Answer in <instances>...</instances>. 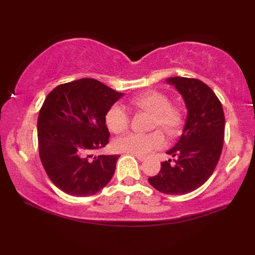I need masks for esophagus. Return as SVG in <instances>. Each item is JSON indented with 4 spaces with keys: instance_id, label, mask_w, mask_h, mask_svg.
I'll return each mask as SVG.
<instances>
[{
    "instance_id": "obj_1",
    "label": "esophagus",
    "mask_w": 255,
    "mask_h": 255,
    "mask_svg": "<svg viewBox=\"0 0 255 255\" xmlns=\"http://www.w3.org/2000/svg\"><path fill=\"white\" fill-rule=\"evenodd\" d=\"M132 155L138 159V161H140V162L145 161V158H146V157L144 156V155H137V154H132Z\"/></svg>"
}]
</instances>
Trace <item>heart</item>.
Here are the masks:
<instances>
[{
	"label": "heart",
	"instance_id": "heart-1",
	"mask_svg": "<svg viewBox=\"0 0 255 255\" xmlns=\"http://www.w3.org/2000/svg\"><path fill=\"white\" fill-rule=\"evenodd\" d=\"M130 103L132 107L152 114V128L159 127L169 137L180 135L184 124V112L180 106L172 105L170 99L161 91L149 90L133 97ZM106 125L109 130L122 133L127 130L129 117L122 106L114 105L106 114ZM165 145V138L161 131L149 133H128L116 140V147L122 152L145 155L152 150L162 148Z\"/></svg>",
	"mask_w": 255,
	"mask_h": 255
}]
</instances>
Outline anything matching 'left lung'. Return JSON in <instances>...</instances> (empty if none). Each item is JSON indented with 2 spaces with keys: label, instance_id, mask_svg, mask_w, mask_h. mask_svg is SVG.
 Returning a JSON list of instances; mask_svg holds the SVG:
<instances>
[{
  "label": "left lung",
  "instance_id": "8db88e82",
  "mask_svg": "<svg viewBox=\"0 0 255 255\" xmlns=\"http://www.w3.org/2000/svg\"><path fill=\"white\" fill-rule=\"evenodd\" d=\"M166 82L182 96L188 115L178 143L166 152L175 157L174 164L162 162L161 171L148 182L166 195H184L213 174L223 149L225 116L219 99L202 81L175 76Z\"/></svg>",
  "mask_w": 255,
  "mask_h": 255
}]
</instances>
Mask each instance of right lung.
<instances>
[{
	"label": "right lung",
	"instance_id": "add662e5",
	"mask_svg": "<svg viewBox=\"0 0 255 255\" xmlns=\"http://www.w3.org/2000/svg\"><path fill=\"white\" fill-rule=\"evenodd\" d=\"M124 96L94 79L60 84L46 97L38 116L42 166L67 195H96L114 176L118 155L93 152L109 143L106 114Z\"/></svg>",
	"mask_w": 255,
	"mask_h": 255
}]
</instances>
